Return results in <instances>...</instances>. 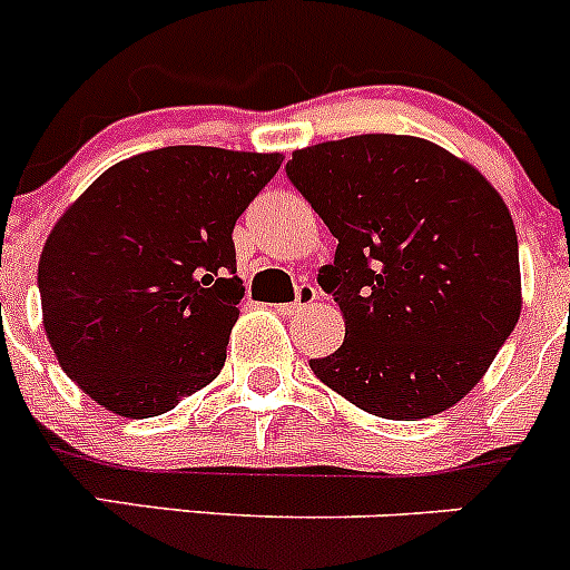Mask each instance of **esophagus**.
Here are the masks:
<instances>
[{"instance_id": "esophagus-1", "label": "esophagus", "mask_w": 570, "mask_h": 570, "mask_svg": "<svg viewBox=\"0 0 570 570\" xmlns=\"http://www.w3.org/2000/svg\"><path fill=\"white\" fill-rule=\"evenodd\" d=\"M317 297H320V292L314 289L312 284H301L295 292V303H289V306H281V312L297 314V312H303V308L314 306V301H317Z\"/></svg>"}]
</instances>
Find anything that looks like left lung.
Here are the masks:
<instances>
[{"label":"left lung","mask_w":570,"mask_h":570,"mask_svg":"<svg viewBox=\"0 0 570 570\" xmlns=\"http://www.w3.org/2000/svg\"><path fill=\"white\" fill-rule=\"evenodd\" d=\"M286 176L338 239L317 281L342 308L344 342L312 361L314 375L396 422L461 402L521 314L519 239L502 195L411 135L301 148Z\"/></svg>","instance_id":"8db88e82"}]
</instances>
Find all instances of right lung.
<instances>
[{
    "label": "right lung",
    "mask_w": 570,
    "mask_h": 570,
    "mask_svg": "<svg viewBox=\"0 0 570 570\" xmlns=\"http://www.w3.org/2000/svg\"><path fill=\"white\" fill-rule=\"evenodd\" d=\"M281 154L170 146L105 170L57 220L38 264L62 372L129 419L215 381L239 317L234 223Z\"/></svg>",
    "instance_id": "obj_1"
}]
</instances>
